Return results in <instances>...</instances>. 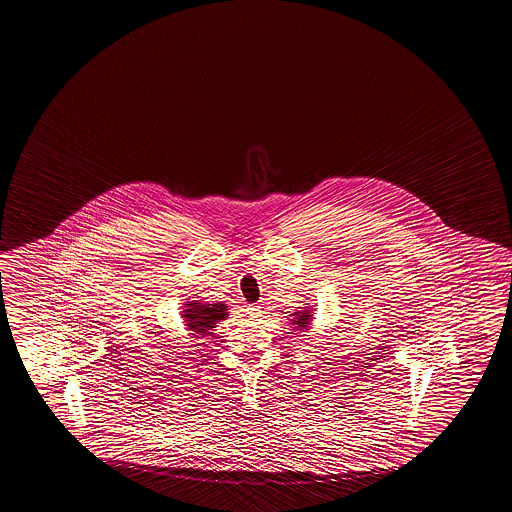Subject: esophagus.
<instances>
[{
    "label": "esophagus",
    "instance_id": "1",
    "mask_svg": "<svg viewBox=\"0 0 512 512\" xmlns=\"http://www.w3.org/2000/svg\"><path fill=\"white\" fill-rule=\"evenodd\" d=\"M260 312H262V307H260L259 303L248 305V309H246V314H248L250 318H257V316H260Z\"/></svg>",
    "mask_w": 512,
    "mask_h": 512
}]
</instances>
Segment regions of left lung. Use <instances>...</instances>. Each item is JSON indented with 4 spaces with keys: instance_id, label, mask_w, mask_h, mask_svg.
Here are the masks:
<instances>
[{
    "instance_id": "8db88e82",
    "label": "left lung",
    "mask_w": 512,
    "mask_h": 512,
    "mask_svg": "<svg viewBox=\"0 0 512 512\" xmlns=\"http://www.w3.org/2000/svg\"><path fill=\"white\" fill-rule=\"evenodd\" d=\"M312 319H314V314H312V309L310 307H302V309L296 310L291 314V325H293V330H298V332H303V330H309V325L312 323Z\"/></svg>"
}]
</instances>
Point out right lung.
<instances>
[{"label": "right lung", "mask_w": 512, "mask_h": 512, "mask_svg": "<svg viewBox=\"0 0 512 512\" xmlns=\"http://www.w3.org/2000/svg\"><path fill=\"white\" fill-rule=\"evenodd\" d=\"M227 305L225 303H203L198 300L185 302L182 310L185 328L193 337H207L212 334L210 330L216 328L219 321L227 319Z\"/></svg>", "instance_id": "1"}]
</instances>
